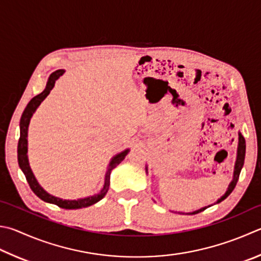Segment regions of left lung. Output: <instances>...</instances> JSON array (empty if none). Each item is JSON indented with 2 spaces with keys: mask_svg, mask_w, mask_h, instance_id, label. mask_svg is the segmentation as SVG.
<instances>
[{
  "mask_svg": "<svg viewBox=\"0 0 261 261\" xmlns=\"http://www.w3.org/2000/svg\"><path fill=\"white\" fill-rule=\"evenodd\" d=\"M244 159H245V139L244 137L242 136V134L241 132H239V145H238V154H236V161H235V165H234V172H233V180H231L230 184L228 185V188H227L226 193L222 195L220 198H218L216 204L217 203H220L221 201H224L225 198L229 195V194L233 192V189L235 188L236 186V182H238L239 180V177H240V173H241V170H242L243 168V164H244ZM147 167H146V172L147 171ZM210 206V205H209ZM207 206H204V207H201V209H198L196 211H193V212H187L186 215H196V213H200L202 211H204L206 209ZM179 213H182L184 212H179Z\"/></svg>",
  "mask_w": 261,
  "mask_h": 261,
  "instance_id": "8db88e82",
  "label": "left lung"
}]
</instances>
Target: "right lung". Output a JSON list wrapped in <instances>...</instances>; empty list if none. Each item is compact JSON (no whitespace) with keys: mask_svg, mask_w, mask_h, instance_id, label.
Segmentation results:
<instances>
[{"mask_svg":"<svg viewBox=\"0 0 261 261\" xmlns=\"http://www.w3.org/2000/svg\"><path fill=\"white\" fill-rule=\"evenodd\" d=\"M64 73H65L64 69H58L52 73L48 79L46 87L43 91H42L40 94H37V96H35L30 102L27 103L25 111H23L20 118V125H19L20 126V138H19V141H18V163H19V167L21 169V171L23 172V174H25L27 182L30 184L31 189L35 193L36 196H39L42 201H44L46 203L56 204L60 207H63V209L72 210V209H82V207L92 205L94 203L100 201L101 198L106 195L108 192V188H110V179H111L112 170L116 168L117 165L125 159V156L127 155V153H129L130 149L126 148L123 151H121V153L113 156L112 160L110 161V163H108V167L105 173V182H103L102 189L92 196L77 198V200H64V198L51 195L50 193L46 192L45 189L41 186L39 181H37V179L35 178L34 173H33L30 165V161H28V154H27L28 153V140H27L28 126H30V122L33 114H34L37 108H39L41 102L48 97V94L55 87L56 81Z\"/></svg>","mask_w":261,"mask_h":261,"instance_id":"1","label":"right lung"}]
</instances>
